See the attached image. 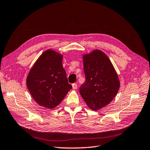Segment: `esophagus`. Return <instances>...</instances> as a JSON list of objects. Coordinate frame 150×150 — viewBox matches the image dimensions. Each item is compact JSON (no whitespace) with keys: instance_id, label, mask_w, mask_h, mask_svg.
I'll use <instances>...</instances> for the list:
<instances>
[{"instance_id":"1","label":"esophagus","mask_w":150,"mask_h":150,"mask_svg":"<svg viewBox=\"0 0 150 150\" xmlns=\"http://www.w3.org/2000/svg\"><path fill=\"white\" fill-rule=\"evenodd\" d=\"M72 88H73L74 90H75L77 88V83H74L72 84Z\"/></svg>"}]
</instances>
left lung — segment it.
<instances>
[{
    "mask_svg": "<svg viewBox=\"0 0 150 150\" xmlns=\"http://www.w3.org/2000/svg\"><path fill=\"white\" fill-rule=\"evenodd\" d=\"M85 81L79 91L86 104L93 110L107 106L117 95L120 82L107 55L99 50L83 55Z\"/></svg>",
    "mask_w": 150,
    "mask_h": 150,
    "instance_id": "obj_1",
    "label": "left lung"
}]
</instances>
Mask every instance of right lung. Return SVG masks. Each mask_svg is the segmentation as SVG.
<instances>
[{
  "mask_svg": "<svg viewBox=\"0 0 150 150\" xmlns=\"http://www.w3.org/2000/svg\"><path fill=\"white\" fill-rule=\"evenodd\" d=\"M26 85L35 101L52 109L60 104L72 86L62 66V55L52 50L44 52L30 71Z\"/></svg>",
  "mask_w": 150,
  "mask_h": 150,
  "instance_id": "1",
  "label": "right lung"
}]
</instances>
